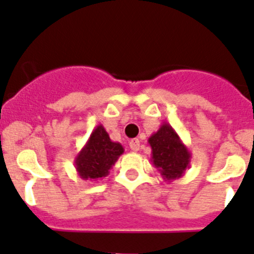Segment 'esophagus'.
<instances>
[{
  "label": "esophagus",
  "mask_w": 254,
  "mask_h": 254,
  "mask_svg": "<svg viewBox=\"0 0 254 254\" xmlns=\"http://www.w3.org/2000/svg\"><path fill=\"white\" fill-rule=\"evenodd\" d=\"M129 147L132 152H138L139 148H140V141H139V139H131L129 141Z\"/></svg>",
  "instance_id": "obj_1"
}]
</instances>
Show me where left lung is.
Returning <instances> with one entry per match:
<instances>
[{
  "instance_id": "8db88e82",
  "label": "left lung",
  "mask_w": 254,
  "mask_h": 254,
  "mask_svg": "<svg viewBox=\"0 0 254 254\" xmlns=\"http://www.w3.org/2000/svg\"><path fill=\"white\" fill-rule=\"evenodd\" d=\"M148 143L152 148L150 162L166 182L181 178L190 168L191 153L168 123H163L158 131L149 136Z\"/></svg>"
}]
</instances>
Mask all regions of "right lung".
<instances>
[{
	"label": "right lung",
	"instance_id": "obj_1",
	"mask_svg": "<svg viewBox=\"0 0 254 254\" xmlns=\"http://www.w3.org/2000/svg\"><path fill=\"white\" fill-rule=\"evenodd\" d=\"M124 148L118 141H113L101 124L93 129L87 143L74 158V167L82 180L97 181L106 177Z\"/></svg>",
	"mask_w": 254,
	"mask_h": 254
}]
</instances>
